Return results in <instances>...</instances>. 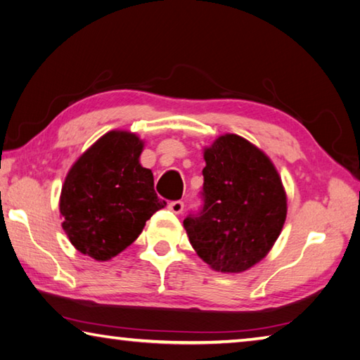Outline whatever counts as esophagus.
I'll list each match as a JSON object with an SVG mask.
<instances>
[{
	"mask_svg": "<svg viewBox=\"0 0 360 360\" xmlns=\"http://www.w3.org/2000/svg\"><path fill=\"white\" fill-rule=\"evenodd\" d=\"M168 209H170L173 214L179 215V214H182V210H184V202H182V201H172L170 204H168Z\"/></svg>",
	"mask_w": 360,
	"mask_h": 360,
	"instance_id": "34e87169",
	"label": "esophagus"
}]
</instances>
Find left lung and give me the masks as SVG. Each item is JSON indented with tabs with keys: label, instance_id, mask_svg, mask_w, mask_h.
<instances>
[{
	"label": "left lung",
	"instance_id": "1",
	"mask_svg": "<svg viewBox=\"0 0 360 360\" xmlns=\"http://www.w3.org/2000/svg\"><path fill=\"white\" fill-rule=\"evenodd\" d=\"M204 206L184 229L204 262L221 273H242L260 262L283 231L287 195L266 154L237 134L202 150Z\"/></svg>",
	"mask_w": 360,
	"mask_h": 360
}]
</instances>
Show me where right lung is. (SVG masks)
I'll list each match as a JSON object with an SVG mask.
<instances>
[{
	"mask_svg": "<svg viewBox=\"0 0 360 360\" xmlns=\"http://www.w3.org/2000/svg\"><path fill=\"white\" fill-rule=\"evenodd\" d=\"M145 142L129 131H109L84 151L63 181L59 212L75 248L98 262L120 255L167 202L140 164Z\"/></svg>",
	"mask_w": 360,
	"mask_h": 360,
	"instance_id": "obj_1",
	"label": "right lung"
}]
</instances>
